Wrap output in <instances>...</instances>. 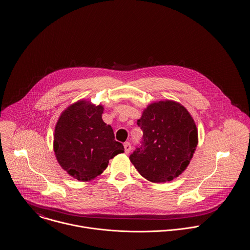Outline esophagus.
<instances>
[{
    "instance_id": "1",
    "label": "esophagus",
    "mask_w": 250,
    "mask_h": 250,
    "mask_svg": "<svg viewBox=\"0 0 250 250\" xmlns=\"http://www.w3.org/2000/svg\"><path fill=\"white\" fill-rule=\"evenodd\" d=\"M124 147H125V152L126 154H128L130 152V150H131V144L129 142H125L124 143Z\"/></svg>"
}]
</instances>
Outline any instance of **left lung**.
Returning a JSON list of instances; mask_svg holds the SVG:
<instances>
[{
    "label": "left lung",
    "instance_id": "obj_1",
    "mask_svg": "<svg viewBox=\"0 0 250 250\" xmlns=\"http://www.w3.org/2000/svg\"><path fill=\"white\" fill-rule=\"evenodd\" d=\"M143 131L141 146L129 156L138 173L152 183L178 178L188 166L198 143L195 123L180 103L150 104L137 121Z\"/></svg>",
    "mask_w": 250,
    "mask_h": 250
}]
</instances>
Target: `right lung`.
<instances>
[{
  "instance_id": "obj_1",
  "label": "right lung",
  "mask_w": 250,
  "mask_h": 250,
  "mask_svg": "<svg viewBox=\"0 0 250 250\" xmlns=\"http://www.w3.org/2000/svg\"><path fill=\"white\" fill-rule=\"evenodd\" d=\"M104 108L80 100L66 108L55 127L54 151L61 167L80 182L101 175L109 160L124 153L111 125L102 120Z\"/></svg>"
}]
</instances>
